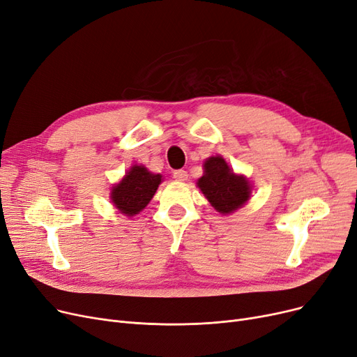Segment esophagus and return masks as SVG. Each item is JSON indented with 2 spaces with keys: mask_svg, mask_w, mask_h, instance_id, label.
<instances>
[{
  "mask_svg": "<svg viewBox=\"0 0 357 357\" xmlns=\"http://www.w3.org/2000/svg\"><path fill=\"white\" fill-rule=\"evenodd\" d=\"M173 177L177 180V181H185L189 177L188 172H184V169H176V172L173 173Z\"/></svg>",
  "mask_w": 357,
  "mask_h": 357,
  "instance_id": "esophagus-1",
  "label": "esophagus"
}]
</instances>
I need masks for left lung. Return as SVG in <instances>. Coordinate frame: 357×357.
Listing matches in <instances>:
<instances>
[{"mask_svg":"<svg viewBox=\"0 0 357 357\" xmlns=\"http://www.w3.org/2000/svg\"><path fill=\"white\" fill-rule=\"evenodd\" d=\"M197 185L211 205L222 215L240 209L251 196L248 178L235 174L220 155L209 157L203 162V176L197 180Z\"/></svg>","mask_w":357,"mask_h":357,"instance_id":"8db88e82","label":"left lung"}]
</instances>
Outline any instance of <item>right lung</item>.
Instances as JSON below:
<instances>
[{
	"label": "right lung",
	"instance_id": "obj_1",
	"mask_svg": "<svg viewBox=\"0 0 357 357\" xmlns=\"http://www.w3.org/2000/svg\"><path fill=\"white\" fill-rule=\"evenodd\" d=\"M162 176L152 174L144 165H132L121 183L112 188V203L125 216H133L145 209L154 197Z\"/></svg>",
	"mask_w": 357,
	"mask_h": 357
}]
</instances>
